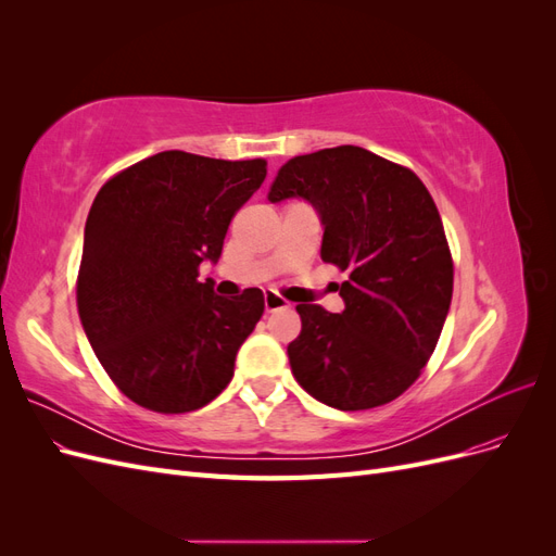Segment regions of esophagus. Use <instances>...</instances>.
<instances>
[{
  "label": "esophagus",
  "mask_w": 556,
  "mask_h": 556,
  "mask_svg": "<svg viewBox=\"0 0 556 556\" xmlns=\"http://www.w3.org/2000/svg\"><path fill=\"white\" fill-rule=\"evenodd\" d=\"M288 306L290 304L280 294H276V292H266L264 294V308H266V313H276V311L288 308Z\"/></svg>",
  "instance_id": "esophagus-1"
}]
</instances>
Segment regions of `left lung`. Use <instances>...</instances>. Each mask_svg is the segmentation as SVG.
Here are the masks:
<instances>
[{
    "mask_svg": "<svg viewBox=\"0 0 556 556\" xmlns=\"http://www.w3.org/2000/svg\"><path fill=\"white\" fill-rule=\"evenodd\" d=\"M290 197L317 208L323 262L345 274L343 313L296 306L292 374L331 408L384 406L422 374L450 311L454 264L441 213L408 166L359 146L285 162L268 201Z\"/></svg>",
    "mask_w": 556,
    "mask_h": 556,
    "instance_id": "8db88e82",
    "label": "left lung"
}]
</instances>
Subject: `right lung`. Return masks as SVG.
Listing matches in <instances>:
<instances>
[{
  "label": "right lung",
  "mask_w": 556,
  "mask_h": 556,
  "mask_svg": "<svg viewBox=\"0 0 556 556\" xmlns=\"http://www.w3.org/2000/svg\"><path fill=\"white\" fill-rule=\"evenodd\" d=\"M266 178V160L164 150L109 178L86 223L76 278L99 364L137 406L178 415L229 384L264 313L257 288L217 296L199 264L217 262L231 217Z\"/></svg>",
  "instance_id": "obj_1"
}]
</instances>
